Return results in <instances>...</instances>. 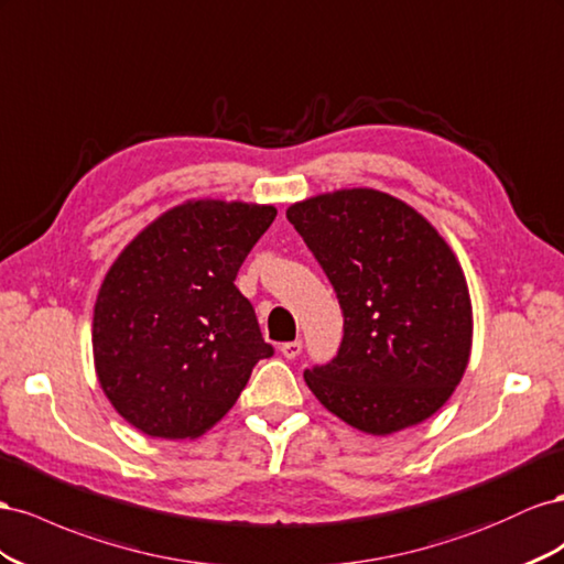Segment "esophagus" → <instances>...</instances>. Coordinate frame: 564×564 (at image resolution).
I'll return each mask as SVG.
<instances>
[{"instance_id":"obj_1","label":"esophagus","mask_w":564,"mask_h":564,"mask_svg":"<svg viewBox=\"0 0 564 564\" xmlns=\"http://www.w3.org/2000/svg\"><path fill=\"white\" fill-rule=\"evenodd\" d=\"M300 351H302V343H300V340L283 343V345H281V354H283L285 359H297Z\"/></svg>"}]
</instances>
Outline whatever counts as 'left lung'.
I'll return each instance as SVG.
<instances>
[{"mask_svg": "<svg viewBox=\"0 0 564 564\" xmlns=\"http://www.w3.org/2000/svg\"><path fill=\"white\" fill-rule=\"evenodd\" d=\"M285 217L345 316L337 357L304 371L307 388L373 437L427 421L473 351V300L452 246L409 203L366 186L297 200Z\"/></svg>", "mask_w": 564, "mask_h": 564, "instance_id": "1", "label": "left lung"}]
</instances>
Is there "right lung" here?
<instances>
[{
    "label": "right lung",
    "instance_id": "1",
    "mask_svg": "<svg viewBox=\"0 0 564 564\" xmlns=\"http://www.w3.org/2000/svg\"><path fill=\"white\" fill-rule=\"evenodd\" d=\"M276 207L193 198L143 227L94 304V371L110 406L158 440H196L273 354L234 285Z\"/></svg>",
    "mask_w": 564,
    "mask_h": 564
}]
</instances>
